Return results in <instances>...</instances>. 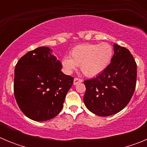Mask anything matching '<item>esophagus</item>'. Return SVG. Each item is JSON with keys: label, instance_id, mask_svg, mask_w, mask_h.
Segmentation results:
<instances>
[{"label": "esophagus", "instance_id": "34e87169", "mask_svg": "<svg viewBox=\"0 0 147 147\" xmlns=\"http://www.w3.org/2000/svg\"><path fill=\"white\" fill-rule=\"evenodd\" d=\"M81 82H82V80H80V79L75 78L74 80V85H77V84H79V83H81Z\"/></svg>", "mask_w": 147, "mask_h": 147}]
</instances>
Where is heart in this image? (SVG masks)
Instances as JSON below:
<instances>
[{
    "instance_id": "b5f03b06",
    "label": "heart",
    "mask_w": 147,
    "mask_h": 147,
    "mask_svg": "<svg viewBox=\"0 0 147 147\" xmlns=\"http://www.w3.org/2000/svg\"><path fill=\"white\" fill-rule=\"evenodd\" d=\"M113 56L112 45L107 42L100 44H81L72 49L70 57H65L62 65L67 74H71L77 65L85 76L93 77L103 72L110 64Z\"/></svg>"
}]
</instances>
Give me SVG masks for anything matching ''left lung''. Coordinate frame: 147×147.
Segmentation results:
<instances>
[{
  "label": "left lung",
  "mask_w": 147,
  "mask_h": 147,
  "mask_svg": "<svg viewBox=\"0 0 147 147\" xmlns=\"http://www.w3.org/2000/svg\"><path fill=\"white\" fill-rule=\"evenodd\" d=\"M110 64L95 79L85 80L83 97L87 108L99 116L120 112L132 98L136 85L137 65L129 51L113 44Z\"/></svg>",
  "instance_id": "1"
}]
</instances>
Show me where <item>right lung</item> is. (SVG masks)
<instances>
[{"label": "right lung", "mask_w": 147, "mask_h": 147, "mask_svg": "<svg viewBox=\"0 0 147 147\" xmlns=\"http://www.w3.org/2000/svg\"><path fill=\"white\" fill-rule=\"evenodd\" d=\"M62 63L49 47L42 46L22 57L15 69L14 93L22 112L44 121L59 113L74 78L61 71Z\"/></svg>", "instance_id": "add662e5"}]
</instances>
